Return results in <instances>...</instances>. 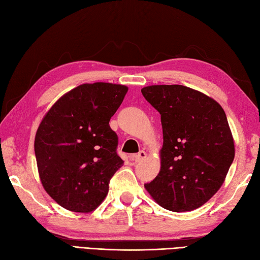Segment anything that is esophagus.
I'll return each instance as SVG.
<instances>
[{"mask_svg": "<svg viewBox=\"0 0 260 260\" xmlns=\"http://www.w3.org/2000/svg\"><path fill=\"white\" fill-rule=\"evenodd\" d=\"M147 156V153L145 151H141L137 155L135 156V161L136 162H142L143 159H145Z\"/></svg>", "mask_w": 260, "mask_h": 260, "instance_id": "1", "label": "esophagus"}]
</instances>
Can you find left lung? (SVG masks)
I'll use <instances>...</instances> for the list:
<instances>
[{
	"mask_svg": "<svg viewBox=\"0 0 260 260\" xmlns=\"http://www.w3.org/2000/svg\"><path fill=\"white\" fill-rule=\"evenodd\" d=\"M161 114V169L144 186L153 200L174 212L200 208L221 187L235 158V142L223 108L206 93L182 85L142 88Z\"/></svg>",
	"mask_w": 260,
	"mask_h": 260,
	"instance_id": "1",
	"label": "left lung"
}]
</instances>
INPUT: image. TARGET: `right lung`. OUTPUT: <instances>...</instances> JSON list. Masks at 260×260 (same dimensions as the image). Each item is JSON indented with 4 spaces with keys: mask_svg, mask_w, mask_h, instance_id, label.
Listing matches in <instances>:
<instances>
[{
    "mask_svg": "<svg viewBox=\"0 0 260 260\" xmlns=\"http://www.w3.org/2000/svg\"><path fill=\"white\" fill-rule=\"evenodd\" d=\"M127 90L110 82L79 85L52 105L38 127L35 152L42 186L69 211H93L124 164L109 120Z\"/></svg>",
    "mask_w": 260,
    "mask_h": 260,
    "instance_id": "add662e5",
    "label": "right lung"
}]
</instances>
